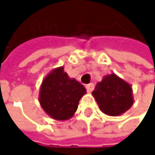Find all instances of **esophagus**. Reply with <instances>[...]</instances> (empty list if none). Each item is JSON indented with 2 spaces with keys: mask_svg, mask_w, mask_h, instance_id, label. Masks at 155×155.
Listing matches in <instances>:
<instances>
[{
  "mask_svg": "<svg viewBox=\"0 0 155 155\" xmlns=\"http://www.w3.org/2000/svg\"><path fill=\"white\" fill-rule=\"evenodd\" d=\"M86 89H87V91L88 92H91L94 89V84L93 83H89L86 85Z\"/></svg>",
  "mask_w": 155,
  "mask_h": 155,
  "instance_id": "esophagus-1",
  "label": "esophagus"
}]
</instances>
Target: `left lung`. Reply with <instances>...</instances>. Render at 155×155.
<instances>
[{
	"label": "left lung",
	"mask_w": 155,
	"mask_h": 155,
	"mask_svg": "<svg viewBox=\"0 0 155 155\" xmlns=\"http://www.w3.org/2000/svg\"><path fill=\"white\" fill-rule=\"evenodd\" d=\"M92 95L101 110L112 117L125 113L134 102L132 87L115 74L104 76L98 82Z\"/></svg>",
	"instance_id": "8db88e82"
}]
</instances>
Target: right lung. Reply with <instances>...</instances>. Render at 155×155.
I'll return each mask as SVG.
<instances>
[{
    "label": "right lung",
    "mask_w": 155,
    "mask_h": 155,
    "mask_svg": "<svg viewBox=\"0 0 155 155\" xmlns=\"http://www.w3.org/2000/svg\"><path fill=\"white\" fill-rule=\"evenodd\" d=\"M86 89L75 79H71L64 67L54 69L42 81L39 103L49 117L55 120H66L76 112Z\"/></svg>",
    "instance_id": "right-lung-1"
}]
</instances>
